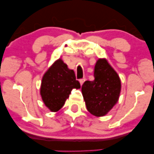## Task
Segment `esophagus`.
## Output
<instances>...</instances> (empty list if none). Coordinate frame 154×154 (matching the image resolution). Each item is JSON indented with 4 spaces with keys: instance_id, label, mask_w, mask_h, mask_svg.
<instances>
[{
    "instance_id": "34e87169",
    "label": "esophagus",
    "mask_w": 154,
    "mask_h": 154,
    "mask_svg": "<svg viewBox=\"0 0 154 154\" xmlns=\"http://www.w3.org/2000/svg\"><path fill=\"white\" fill-rule=\"evenodd\" d=\"M85 81V78H82V79H79V82H80V85H82L84 83Z\"/></svg>"
}]
</instances>
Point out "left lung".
<instances>
[{"instance_id": "8db88e82", "label": "left lung", "mask_w": 154, "mask_h": 154, "mask_svg": "<svg viewBox=\"0 0 154 154\" xmlns=\"http://www.w3.org/2000/svg\"><path fill=\"white\" fill-rule=\"evenodd\" d=\"M93 81H85L82 86L88 111L95 116H103L112 109L119 99L121 81L115 70L105 59L97 61Z\"/></svg>"}]
</instances>
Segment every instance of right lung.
I'll list each match as a JSON object with an SVG mask.
<instances>
[{"label":"right lung","mask_w":154,"mask_h":154,"mask_svg":"<svg viewBox=\"0 0 154 154\" xmlns=\"http://www.w3.org/2000/svg\"><path fill=\"white\" fill-rule=\"evenodd\" d=\"M73 88L79 89L75 72L69 69L61 59L54 63L42 79L40 95L44 103L51 111L61 109Z\"/></svg>","instance_id":"add662e5"}]
</instances>
